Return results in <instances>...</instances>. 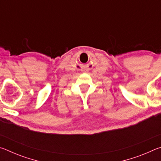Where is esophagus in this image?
Wrapping results in <instances>:
<instances>
[{
    "instance_id": "34e87169",
    "label": "esophagus",
    "mask_w": 161,
    "mask_h": 161,
    "mask_svg": "<svg viewBox=\"0 0 161 161\" xmlns=\"http://www.w3.org/2000/svg\"><path fill=\"white\" fill-rule=\"evenodd\" d=\"M81 71H82V72H89V70H88V69H81Z\"/></svg>"
}]
</instances>
